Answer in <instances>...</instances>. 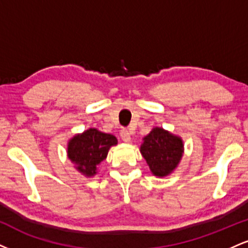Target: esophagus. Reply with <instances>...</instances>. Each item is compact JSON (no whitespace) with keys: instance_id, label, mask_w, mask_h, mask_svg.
<instances>
[{"instance_id":"1","label":"esophagus","mask_w":248,"mask_h":248,"mask_svg":"<svg viewBox=\"0 0 248 248\" xmlns=\"http://www.w3.org/2000/svg\"><path fill=\"white\" fill-rule=\"evenodd\" d=\"M130 135H132V134H130L129 130L126 129V128H124V129H121L120 136H121L122 141H124V142H126V143H128V142H130V140H132V138H130Z\"/></svg>"}]
</instances>
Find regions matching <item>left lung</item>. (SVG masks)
<instances>
[{
  "label": "left lung",
  "mask_w": 248,
  "mask_h": 248,
  "mask_svg": "<svg viewBox=\"0 0 248 248\" xmlns=\"http://www.w3.org/2000/svg\"><path fill=\"white\" fill-rule=\"evenodd\" d=\"M140 152L153 175L164 177L177 168L183 156L184 144L179 136L155 127L143 138Z\"/></svg>",
  "instance_id": "1"
}]
</instances>
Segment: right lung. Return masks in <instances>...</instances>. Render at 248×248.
Wrapping results in <instances>:
<instances>
[{
	"label": "right lung",
	"instance_id": "add662e5",
	"mask_svg": "<svg viewBox=\"0 0 248 248\" xmlns=\"http://www.w3.org/2000/svg\"><path fill=\"white\" fill-rule=\"evenodd\" d=\"M115 144H118V140L114 135L90 128L69 141L67 156L79 172L92 177L96 173L99 164L107 157L109 148Z\"/></svg>",
	"mask_w": 248,
	"mask_h": 248
}]
</instances>
